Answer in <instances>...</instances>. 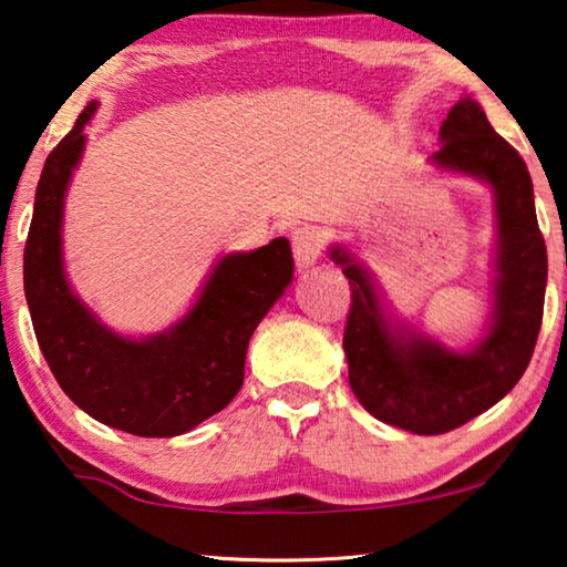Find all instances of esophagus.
<instances>
[{
	"instance_id": "1",
	"label": "esophagus",
	"mask_w": 567,
	"mask_h": 567,
	"mask_svg": "<svg viewBox=\"0 0 567 567\" xmlns=\"http://www.w3.org/2000/svg\"><path fill=\"white\" fill-rule=\"evenodd\" d=\"M291 248L299 270H307L319 260V252H322V235L309 225L297 227L291 233Z\"/></svg>"
}]
</instances>
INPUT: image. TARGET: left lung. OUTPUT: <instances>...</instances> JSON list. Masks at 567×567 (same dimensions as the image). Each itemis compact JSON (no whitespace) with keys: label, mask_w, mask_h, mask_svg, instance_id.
Masks as SVG:
<instances>
[{"label":"left lung","mask_w":567,"mask_h":567,"mask_svg":"<svg viewBox=\"0 0 567 567\" xmlns=\"http://www.w3.org/2000/svg\"><path fill=\"white\" fill-rule=\"evenodd\" d=\"M440 143L432 166L478 178L494 192L491 317L478 340L455 350L412 330L389 315L371 270L344 245L327 252L352 291L342 340L350 389L375 420L414 434L455 430L514 389L535 352L547 286V248L522 155L471 96L450 110Z\"/></svg>","instance_id":"8db88e82"}]
</instances>
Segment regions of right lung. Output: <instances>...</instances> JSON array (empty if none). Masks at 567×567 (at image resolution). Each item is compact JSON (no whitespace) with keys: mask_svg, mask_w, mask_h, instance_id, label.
Here are the masks:
<instances>
[{"mask_svg":"<svg viewBox=\"0 0 567 567\" xmlns=\"http://www.w3.org/2000/svg\"><path fill=\"white\" fill-rule=\"evenodd\" d=\"M100 102L48 155L24 245V299L40 350L73 404L137 437H176L240 391L248 342L293 278L291 245L276 237L229 252L212 268L192 309L168 330L125 338L73 293L63 266V204Z\"/></svg>","mask_w":567,"mask_h":567,"instance_id":"right-lung-1","label":"right lung"}]
</instances>
